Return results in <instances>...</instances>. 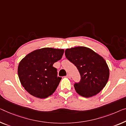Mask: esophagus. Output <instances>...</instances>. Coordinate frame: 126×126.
Masks as SVG:
<instances>
[{
  "instance_id": "obj_1",
  "label": "esophagus",
  "mask_w": 126,
  "mask_h": 126,
  "mask_svg": "<svg viewBox=\"0 0 126 126\" xmlns=\"http://www.w3.org/2000/svg\"><path fill=\"white\" fill-rule=\"evenodd\" d=\"M66 77H67V78H68V79H71V75H69V74H67V76H66Z\"/></svg>"
}]
</instances>
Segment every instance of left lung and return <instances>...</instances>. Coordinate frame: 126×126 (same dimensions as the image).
<instances>
[{
	"label": "left lung",
	"instance_id": "left-lung-1",
	"mask_svg": "<svg viewBox=\"0 0 126 126\" xmlns=\"http://www.w3.org/2000/svg\"><path fill=\"white\" fill-rule=\"evenodd\" d=\"M65 55L78 68L81 76L79 83H75V91L86 98L100 92L109 78V68L104 58L91 48L78 46L67 48Z\"/></svg>",
	"mask_w": 126,
	"mask_h": 126
}]
</instances>
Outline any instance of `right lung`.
Listing matches in <instances>:
<instances>
[{
    "instance_id": "obj_1",
    "label": "right lung",
    "mask_w": 126,
    "mask_h": 126,
    "mask_svg": "<svg viewBox=\"0 0 126 126\" xmlns=\"http://www.w3.org/2000/svg\"><path fill=\"white\" fill-rule=\"evenodd\" d=\"M63 49L45 47L30 52L20 62L17 72L20 81L28 93L46 98L55 92L62 78L57 76L53 64L62 58Z\"/></svg>"
}]
</instances>
